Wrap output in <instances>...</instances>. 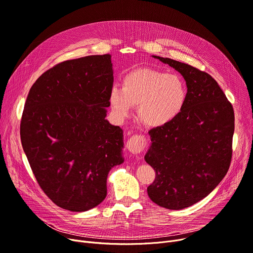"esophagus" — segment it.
I'll use <instances>...</instances> for the list:
<instances>
[{
  "instance_id": "1",
  "label": "esophagus",
  "mask_w": 253,
  "mask_h": 253,
  "mask_svg": "<svg viewBox=\"0 0 253 253\" xmlns=\"http://www.w3.org/2000/svg\"><path fill=\"white\" fill-rule=\"evenodd\" d=\"M145 147V138L143 135H133L127 141V149L128 151L133 154L137 155L140 154L141 151Z\"/></svg>"
}]
</instances>
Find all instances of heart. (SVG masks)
Listing matches in <instances>:
<instances>
[{
    "mask_svg": "<svg viewBox=\"0 0 253 253\" xmlns=\"http://www.w3.org/2000/svg\"><path fill=\"white\" fill-rule=\"evenodd\" d=\"M188 87L176 74L139 69L125 76L122 88L113 87L109 100L120 118L128 117L138 106V118L151 128L169 125L182 113L188 100Z\"/></svg>",
    "mask_w": 253,
    "mask_h": 253,
    "instance_id": "1",
    "label": "heart"
}]
</instances>
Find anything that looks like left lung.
Here are the masks:
<instances>
[{"mask_svg": "<svg viewBox=\"0 0 253 253\" xmlns=\"http://www.w3.org/2000/svg\"><path fill=\"white\" fill-rule=\"evenodd\" d=\"M185 80L188 100L169 125L149 131L144 160L156 171L148 195L157 205L179 210L201 201L229 170L235 116L217 82L194 66L153 55Z\"/></svg>", "mask_w": 253, "mask_h": 253, "instance_id": "obj_1", "label": "left lung"}]
</instances>
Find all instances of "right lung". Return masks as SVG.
Wrapping results in <instances>:
<instances>
[{
    "instance_id": "obj_1",
    "label": "right lung",
    "mask_w": 253,
    "mask_h": 253,
    "mask_svg": "<svg viewBox=\"0 0 253 253\" xmlns=\"http://www.w3.org/2000/svg\"><path fill=\"white\" fill-rule=\"evenodd\" d=\"M110 54L66 60L32 86L20 138L35 177L57 206L87 211L106 197L110 170L124 162L123 130L106 117Z\"/></svg>"
}]
</instances>
